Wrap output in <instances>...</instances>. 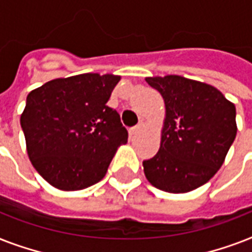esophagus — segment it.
Segmentation results:
<instances>
[{
  "instance_id": "obj_1",
  "label": "esophagus",
  "mask_w": 252,
  "mask_h": 252,
  "mask_svg": "<svg viewBox=\"0 0 252 252\" xmlns=\"http://www.w3.org/2000/svg\"><path fill=\"white\" fill-rule=\"evenodd\" d=\"M142 128H144V123H142V122L138 123L137 126H133V128H130V129H129L130 137H132V136H134V134H136V133H138V132H140V130H141Z\"/></svg>"
}]
</instances>
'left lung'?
Instances as JSON below:
<instances>
[{
	"label": "left lung",
	"instance_id": "obj_1",
	"mask_svg": "<svg viewBox=\"0 0 252 252\" xmlns=\"http://www.w3.org/2000/svg\"><path fill=\"white\" fill-rule=\"evenodd\" d=\"M165 100L158 153L142 162L154 187L183 193L203 186L222 166L237 134L235 106L211 85L180 76L148 77Z\"/></svg>",
	"mask_w": 252,
	"mask_h": 252
}]
</instances>
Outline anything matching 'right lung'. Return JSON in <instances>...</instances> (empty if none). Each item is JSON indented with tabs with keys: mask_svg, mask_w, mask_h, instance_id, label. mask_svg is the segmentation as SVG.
Returning <instances> with one entry per match:
<instances>
[{
	"mask_svg": "<svg viewBox=\"0 0 252 252\" xmlns=\"http://www.w3.org/2000/svg\"><path fill=\"white\" fill-rule=\"evenodd\" d=\"M120 77L85 73L57 78L27 95L21 126L30 161L51 186L77 191L106 175L128 132L107 106Z\"/></svg>",
	"mask_w": 252,
	"mask_h": 252,
	"instance_id": "obj_1",
	"label": "right lung"
}]
</instances>
